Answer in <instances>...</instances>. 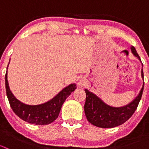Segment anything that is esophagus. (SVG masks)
<instances>
[{
	"instance_id": "1",
	"label": "esophagus",
	"mask_w": 149,
	"mask_h": 149,
	"mask_svg": "<svg viewBox=\"0 0 149 149\" xmlns=\"http://www.w3.org/2000/svg\"><path fill=\"white\" fill-rule=\"evenodd\" d=\"M84 85H85V81H84L83 79H79V81H78V86H79V87H83L84 86Z\"/></svg>"
}]
</instances>
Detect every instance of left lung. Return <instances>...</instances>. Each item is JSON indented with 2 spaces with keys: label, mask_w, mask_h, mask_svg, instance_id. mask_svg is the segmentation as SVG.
Segmentation results:
<instances>
[{
  "label": "left lung",
  "mask_w": 149,
  "mask_h": 149,
  "mask_svg": "<svg viewBox=\"0 0 149 149\" xmlns=\"http://www.w3.org/2000/svg\"><path fill=\"white\" fill-rule=\"evenodd\" d=\"M133 55L141 61L139 54L133 46L130 47ZM143 66V64H142ZM141 76L143 79V72L141 69ZM144 87V81L142 88L139 95L134 100L121 107H113L105 104L98 97L85 89L86 102L84 104V112L87 120L94 125L102 128L115 127L125 123L135 112L142 97Z\"/></svg>",
  "instance_id": "1"
}]
</instances>
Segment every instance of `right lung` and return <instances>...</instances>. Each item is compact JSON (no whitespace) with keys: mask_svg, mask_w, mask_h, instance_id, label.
Returning a JSON list of instances; mask_svg holds the SVG:
<instances>
[{"mask_svg":"<svg viewBox=\"0 0 149 149\" xmlns=\"http://www.w3.org/2000/svg\"><path fill=\"white\" fill-rule=\"evenodd\" d=\"M5 81L7 97L13 112L23 120L40 125L49 124L58 118L63 104L76 88V84H70L47 102L39 105H28L19 101L11 93L7 80V72Z\"/></svg>","mask_w":149,"mask_h":149,"instance_id":"obj_1","label":"right lung"}]
</instances>
